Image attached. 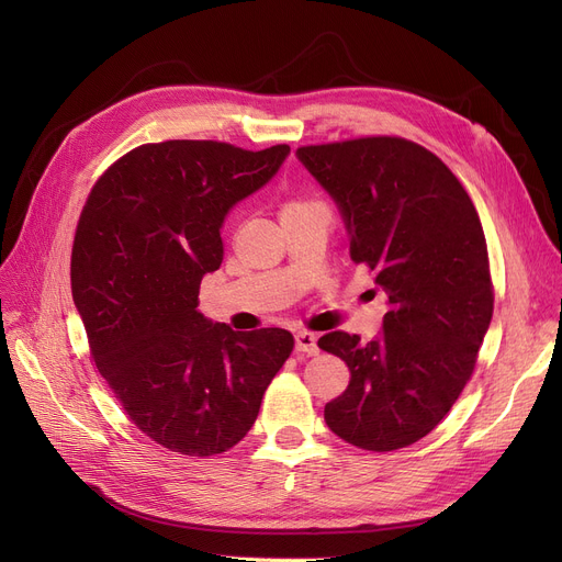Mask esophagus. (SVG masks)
I'll return each mask as SVG.
<instances>
[{
	"label": "esophagus",
	"instance_id": "obj_1",
	"mask_svg": "<svg viewBox=\"0 0 562 562\" xmlns=\"http://www.w3.org/2000/svg\"><path fill=\"white\" fill-rule=\"evenodd\" d=\"M296 350L305 352V356H316L318 352V344H316V335L301 330L296 333Z\"/></svg>",
	"mask_w": 562,
	"mask_h": 562
}]
</instances>
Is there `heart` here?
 <instances>
[{
  "instance_id": "b5f03b06",
  "label": "heart",
  "mask_w": 562,
  "mask_h": 562,
  "mask_svg": "<svg viewBox=\"0 0 562 562\" xmlns=\"http://www.w3.org/2000/svg\"><path fill=\"white\" fill-rule=\"evenodd\" d=\"M307 204H314V200H301V198H291V200H286V202H284L282 212H286V210H296V206H307Z\"/></svg>"
}]
</instances>
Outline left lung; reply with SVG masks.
Listing matches in <instances>:
<instances>
[{"label": "left lung", "instance_id": "1", "mask_svg": "<svg viewBox=\"0 0 562 562\" xmlns=\"http://www.w3.org/2000/svg\"><path fill=\"white\" fill-rule=\"evenodd\" d=\"M296 155L337 202L350 259L390 296L378 339L344 330L318 339L350 371L323 417L358 449L409 447L449 415L490 328L494 286L479 212L449 166L415 140L362 136Z\"/></svg>", "mask_w": 562, "mask_h": 562}]
</instances>
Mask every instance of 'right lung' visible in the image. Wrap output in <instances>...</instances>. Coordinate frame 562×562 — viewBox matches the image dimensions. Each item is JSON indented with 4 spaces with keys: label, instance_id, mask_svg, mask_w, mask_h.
<instances>
[{
    "label": "right lung",
    "instance_id": "obj_1",
    "mask_svg": "<svg viewBox=\"0 0 562 562\" xmlns=\"http://www.w3.org/2000/svg\"><path fill=\"white\" fill-rule=\"evenodd\" d=\"M289 145L252 153L221 140L145 143L88 193L70 282L91 358L132 424L168 451L210 458L252 428L291 333H234L198 307L223 261L232 206L278 172Z\"/></svg>",
    "mask_w": 562,
    "mask_h": 562
}]
</instances>
